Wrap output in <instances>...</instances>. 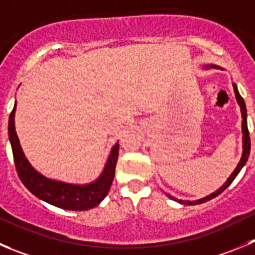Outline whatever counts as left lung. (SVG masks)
Instances as JSON below:
<instances>
[{"mask_svg":"<svg viewBox=\"0 0 255 255\" xmlns=\"http://www.w3.org/2000/svg\"><path fill=\"white\" fill-rule=\"evenodd\" d=\"M208 67V66H207ZM209 67H215V69H219L218 66H214V65H210ZM233 87H234V93H235V98H237V101H238V104L241 105V111H242V118H243V121H242V129H243V155H242V159L241 161H239L238 166L235 168V170L233 171L232 175L228 178L227 183L224 184V185L222 186V188L219 189V190H217L215 193L210 194L209 196H207V198H203V199H199V200H195V202H189V200H179V199H174L173 196L169 195V194H166V195L169 196V198L174 199V200H176V202L181 203V204H185V205H194V204H202V203H205L208 202V200H210V199L215 198V196L219 195L220 193H223V191L225 190V189L228 188V186L230 185V184L233 183V180H234L235 178H237V175L239 174V171L242 170V168H243L244 165H246L247 160H248L249 157V154H251V136H249V130H248V124H247V109H246V103H244L243 98L241 96V94H239L238 89H237V85L233 84Z\"/></svg>","mask_w":255,"mask_h":255,"instance_id":"obj_1","label":"left lung"}]
</instances>
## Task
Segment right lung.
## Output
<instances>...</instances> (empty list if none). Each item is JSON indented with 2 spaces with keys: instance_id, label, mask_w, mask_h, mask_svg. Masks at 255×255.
Here are the masks:
<instances>
[{
  "instance_id": "1",
  "label": "right lung",
  "mask_w": 255,
  "mask_h": 255,
  "mask_svg": "<svg viewBox=\"0 0 255 255\" xmlns=\"http://www.w3.org/2000/svg\"><path fill=\"white\" fill-rule=\"evenodd\" d=\"M14 111H16V104L13 110L9 114L8 137L13 152L14 166L23 185L37 198L61 209L87 210L100 204L101 200L108 195L113 184L119 156V144L114 145L103 174L94 183L87 185H74V184L51 180L37 173L23 155L14 130Z\"/></svg>"
}]
</instances>
